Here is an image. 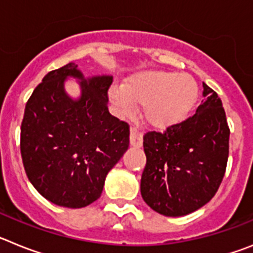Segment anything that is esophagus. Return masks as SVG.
I'll list each match as a JSON object with an SVG mask.
<instances>
[{
    "mask_svg": "<svg viewBox=\"0 0 253 253\" xmlns=\"http://www.w3.org/2000/svg\"><path fill=\"white\" fill-rule=\"evenodd\" d=\"M143 143V133L137 128L130 129V144L133 147H140Z\"/></svg>",
    "mask_w": 253,
    "mask_h": 253,
    "instance_id": "34e87169",
    "label": "esophagus"
}]
</instances>
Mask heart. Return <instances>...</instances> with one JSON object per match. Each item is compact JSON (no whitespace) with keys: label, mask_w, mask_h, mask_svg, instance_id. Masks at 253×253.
Segmentation results:
<instances>
[{"label":"heart","mask_w":253,"mask_h":253,"mask_svg":"<svg viewBox=\"0 0 253 253\" xmlns=\"http://www.w3.org/2000/svg\"><path fill=\"white\" fill-rule=\"evenodd\" d=\"M122 115H129L134 104H142L143 116L151 126L166 129L184 122L195 107L199 87L193 76L167 71H143L109 91Z\"/></svg>","instance_id":"1"}]
</instances>
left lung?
Segmentation results:
<instances>
[{"instance_id": "left-lung-1", "label": "left lung", "mask_w": 253, "mask_h": 253, "mask_svg": "<svg viewBox=\"0 0 253 253\" xmlns=\"http://www.w3.org/2000/svg\"><path fill=\"white\" fill-rule=\"evenodd\" d=\"M205 99L193 116L163 133L143 137L147 157L140 180L143 200L166 216L204 207L218 191L229 154V128L218 93L203 82Z\"/></svg>"}]
</instances>
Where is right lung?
Wrapping results in <instances>:
<instances>
[{"label": "right lung", "instance_id": "1", "mask_svg": "<svg viewBox=\"0 0 253 253\" xmlns=\"http://www.w3.org/2000/svg\"><path fill=\"white\" fill-rule=\"evenodd\" d=\"M81 79L82 96L64 90ZM111 76L84 78L77 64L54 69L28 100L21 123L22 163L38 193L59 207L84 208L101 196L105 178L129 147V125L111 115Z\"/></svg>", "mask_w": 253, "mask_h": 253}]
</instances>
